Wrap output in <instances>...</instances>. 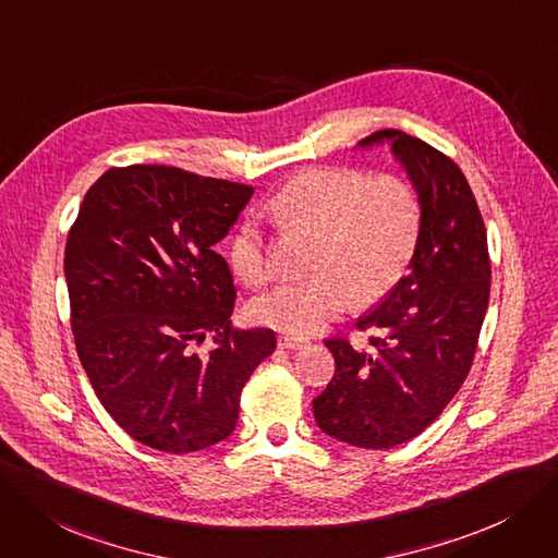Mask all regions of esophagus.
<instances>
[{
  "instance_id": "obj_1",
  "label": "esophagus",
  "mask_w": 558,
  "mask_h": 558,
  "mask_svg": "<svg viewBox=\"0 0 558 558\" xmlns=\"http://www.w3.org/2000/svg\"><path fill=\"white\" fill-rule=\"evenodd\" d=\"M277 345L283 350H302L308 345V341L300 339V337H291V333H281V337L277 339Z\"/></svg>"
}]
</instances>
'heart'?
I'll return each instance as SVG.
<instances>
[{"label": "heart", "instance_id": "heart-1", "mask_svg": "<svg viewBox=\"0 0 558 558\" xmlns=\"http://www.w3.org/2000/svg\"><path fill=\"white\" fill-rule=\"evenodd\" d=\"M286 225L320 233L314 270L256 298L258 323L291 333H316L360 298H385L410 267L423 225L416 190L396 175L364 169H311L286 183L272 202ZM233 272L250 286L272 277L260 229L244 221L231 240Z\"/></svg>", "mask_w": 558, "mask_h": 558}]
</instances>
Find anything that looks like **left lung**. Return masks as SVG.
<instances>
[{"instance_id": "1", "label": "left lung", "mask_w": 558, "mask_h": 558, "mask_svg": "<svg viewBox=\"0 0 558 558\" xmlns=\"http://www.w3.org/2000/svg\"><path fill=\"white\" fill-rule=\"evenodd\" d=\"M391 146L421 198L423 225L408 277L356 327L380 329L373 350L327 339L333 371L314 398L323 433L360 449H391L449 405L472 368L489 300L483 217L460 167L430 144L380 130L356 146Z\"/></svg>"}]
</instances>
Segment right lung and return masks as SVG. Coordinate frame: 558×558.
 <instances>
[{"label": "right lung", "mask_w": 558, "mask_h": 558, "mask_svg": "<svg viewBox=\"0 0 558 558\" xmlns=\"http://www.w3.org/2000/svg\"><path fill=\"white\" fill-rule=\"evenodd\" d=\"M252 194L175 167L109 169L65 240L80 362L109 416L150 449L227 439L242 387L277 348L272 329L231 327L233 277L213 252ZM208 336L214 348L196 353Z\"/></svg>", "instance_id": "right-lung-1"}]
</instances>
